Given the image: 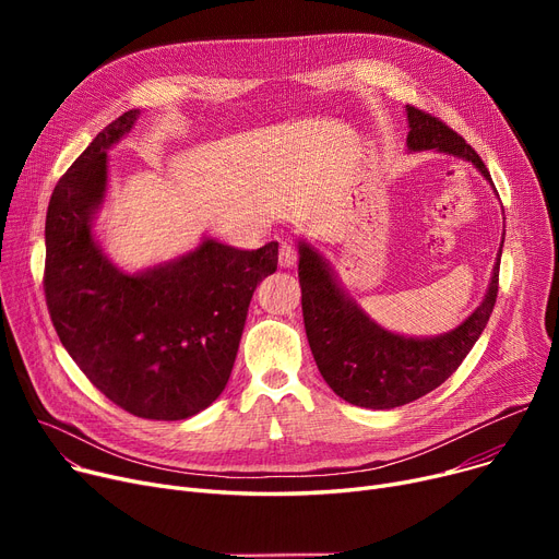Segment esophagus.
Wrapping results in <instances>:
<instances>
[{
  "instance_id": "obj_1",
  "label": "esophagus",
  "mask_w": 559,
  "mask_h": 559,
  "mask_svg": "<svg viewBox=\"0 0 559 559\" xmlns=\"http://www.w3.org/2000/svg\"><path fill=\"white\" fill-rule=\"evenodd\" d=\"M297 258H299V251H297L295 245H292V242H283L281 245V251H278V264H281V267H295Z\"/></svg>"
}]
</instances>
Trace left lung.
Masks as SVG:
<instances>
[{
    "mask_svg": "<svg viewBox=\"0 0 559 559\" xmlns=\"http://www.w3.org/2000/svg\"><path fill=\"white\" fill-rule=\"evenodd\" d=\"M407 122L409 150H437L472 160L491 183L474 146L466 144L447 122L417 106H407ZM501 251L487 295L476 312L447 335L415 340L388 333L373 324L337 287L324 258L301 242L299 283L306 335L314 362L331 390L354 405L390 409L413 403L442 385L474 348L491 317Z\"/></svg>",
    "mask_w": 559,
    "mask_h": 559,
    "instance_id": "obj_1",
    "label": "left lung"
}]
</instances>
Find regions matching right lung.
<instances>
[{"instance_id": "1", "label": "right lung", "mask_w": 559, "mask_h": 559, "mask_svg": "<svg viewBox=\"0 0 559 559\" xmlns=\"http://www.w3.org/2000/svg\"><path fill=\"white\" fill-rule=\"evenodd\" d=\"M138 115L112 120L58 179L43 285L51 324L85 378L135 417L179 421L224 392L253 289L276 272L278 242L240 251L205 240L138 276L112 267L91 222L106 190V150Z\"/></svg>"}]
</instances>
